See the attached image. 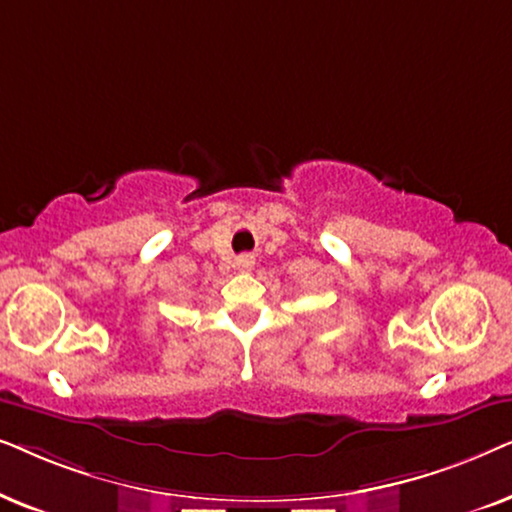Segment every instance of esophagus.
Returning <instances> with one entry per match:
<instances>
[{"instance_id":"obj_1","label":"esophagus","mask_w":512,"mask_h":512,"mask_svg":"<svg viewBox=\"0 0 512 512\" xmlns=\"http://www.w3.org/2000/svg\"><path fill=\"white\" fill-rule=\"evenodd\" d=\"M252 264H255V260H252L250 255H241V257H238V260H236V269H238V271H250Z\"/></svg>"}]
</instances>
